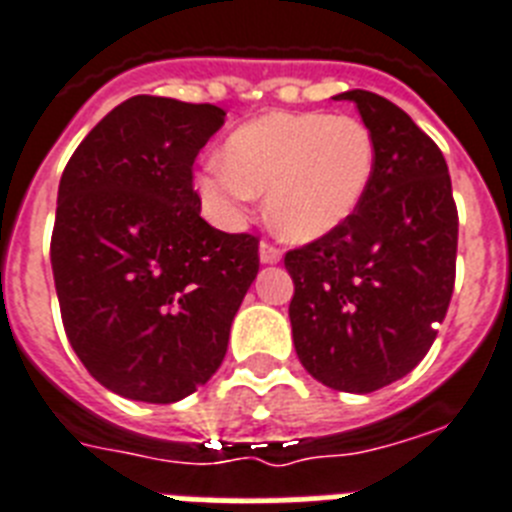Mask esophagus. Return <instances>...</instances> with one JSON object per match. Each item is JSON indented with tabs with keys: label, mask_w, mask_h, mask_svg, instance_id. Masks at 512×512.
I'll list each match as a JSON object with an SVG mask.
<instances>
[{
	"label": "esophagus",
	"mask_w": 512,
	"mask_h": 512,
	"mask_svg": "<svg viewBox=\"0 0 512 512\" xmlns=\"http://www.w3.org/2000/svg\"><path fill=\"white\" fill-rule=\"evenodd\" d=\"M281 257H283L281 247H276V244H270V242H260V260H263L265 265L281 263Z\"/></svg>",
	"instance_id": "esophagus-1"
}]
</instances>
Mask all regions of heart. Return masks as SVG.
I'll return each mask as SVG.
<instances>
[{
  "instance_id": "heart-1",
  "label": "heart",
  "mask_w": 512,
  "mask_h": 512,
  "mask_svg": "<svg viewBox=\"0 0 512 512\" xmlns=\"http://www.w3.org/2000/svg\"><path fill=\"white\" fill-rule=\"evenodd\" d=\"M375 140L354 117L273 111L242 124L221 163L197 176V192L218 218L236 221L268 192V218L289 242H315L349 221L375 174Z\"/></svg>"
}]
</instances>
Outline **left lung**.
Wrapping results in <instances>:
<instances>
[{"label":"left lung","instance_id":"obj_1","mask_svg":"<svg viewBox=\"0 0 512 512\" xmlns=\"http://www.w3.org/2000/svg\"><path fill=\"white\" fill-rule=\"evenodd\" d=\"M375 140V174L349 221L283 257L299 362L343 393L409 375L435 343L455 283L458 210L448 163L403 109L346 90Z\"/></svg>","mask_w":512,"mask_h":512}]
</instances>
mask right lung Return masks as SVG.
Returning <instances> with one entry per match:
<instances>
[{"label":"right lung","mask_w":512,"mask_h":512,"mask_svg":"<svg viewBox=\"0 0 512 512\" xmlns=\"http://www.w3.org/2000/svg\"><path fill=\"white\" fill-rule=\"evenodd\" d=\"M223 117L213 103L127 98L59 182L51 270L64 333L90 375L132 401H182L216 375L260 270V239L213 229L192 187Z\"/></svg>","instance_id":"add662e5"}]
</instances>
